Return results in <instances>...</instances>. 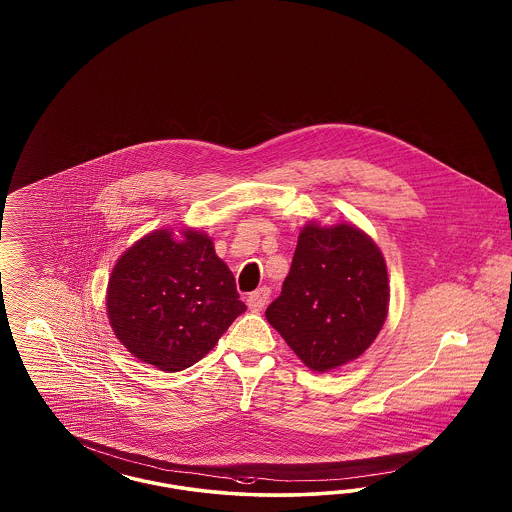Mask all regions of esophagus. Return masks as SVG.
Here are the masks:
<instances>
[{
  "label": "esophagus",
  "instance_id": "34e87169",
  "mask_svg": "<svg viewBox=\"0 0 512 512\" xmlns=\"http://www.w3.org/2000/svg\"><path fill=\"white\" fill-rule=\"evenodd\" d=\"M268 298H270V289H268V287H259L257 291H253V293L248 296L249 310H263L264 306H266V302H268Z\"/></svg>",
  "mask_w": 512,
  "mask_h": 512
}]
</instances>
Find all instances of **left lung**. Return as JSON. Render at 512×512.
<instances>
[{"label":"left lung","instance_id":"1","mask_svg":"<svg viewBox=\"0 0 512 512\" xmlns=\"http://www.w3.org/2000/svg\"><path fill=\"white\" fill-rule=\"evenodd\" d=\"M387 263L355 225L308 223L266 319L313 372L360 357L387 319Z\"/></svg>","mask_w":512,"mask_h":512}]
</instances>
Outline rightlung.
I'll use <instances>...</instances> for the list:
<instances>
[{
    "mask_svg": "<svg viewBox=\"0 0 512 512\" xmlns=\"http://www.w3.org/2000/svg\"><path fill=\"white\" fill-rule=\"evenodd\" d=\"M229 266L210 236L159 229L118 259L107 311L125 349L161 372H182L206 357L246 311Z\"/></svg>",
    "mask_w": 512,
    "mask_h": 512,
    "instance_id": "obj_1",
    "label": "right lung"
}]
</instances>
